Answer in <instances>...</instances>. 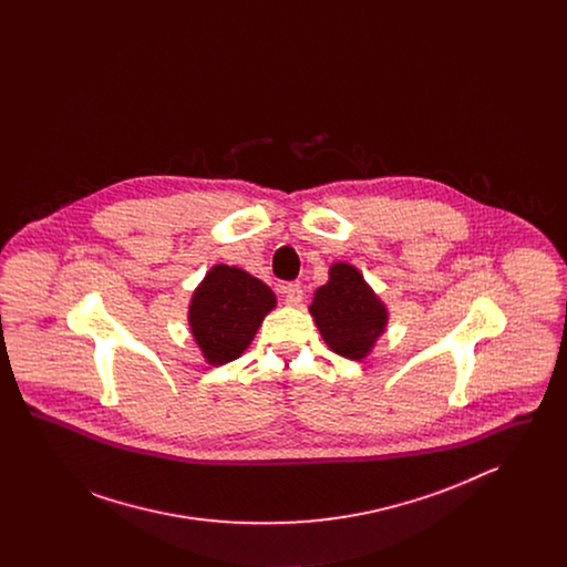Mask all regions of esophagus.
I'll return each mask as SVG.
<instances>
[{
  "mask_svg": "<svg viewBox=\"0 0 567 567\" xmlns=\"http://www.w3.org/2000/svg\"><path fill=\"white\" fill-rule=\"evenodd\" d=\"M280 293L285 297V301L289 303V306H297L299 301H301V297H303V291H301V287L296 285V282H289V285H282L280 287Z\"/></svg>",
  "mask_w": 567,
  "mask_h": 567,
  "instance_id": "34e87169",
  "label": "esophagus"
}]
</instances>
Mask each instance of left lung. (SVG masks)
I'll use <instances>...</instances> for the list:
<instances>
[{
	"label": "left lung",
	"mask_w": 567,
	"mask_h": 567,
	"mask_svg": "<svg viewBox=\"0 0 567 567\" xmlns=\"http://www.w3.org/2000/svg\"><path fill=\"white\" fill-rule=\"evenodd\" d=\"M310 315L324 344L352 361L372 352L389 321L386 306L363 280V274L342 261L329 268V280L317 289Z\"/></svg>",
	"instance_id": "obj_1"
}]
</instances>
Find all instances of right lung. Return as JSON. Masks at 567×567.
<instances>
[{
  "instance_id": "1",
  "label": "right lung",
  "mask_w": 567,
  "mask_h": 567,
  "mask_svg": "<svg viewBox=\"0 0 567 567\" xmlns=\"http://www.w3.org/2000/svg\"><path fill=\"white\" fill-rule=\"evenodd\" d=\"M271 308L276 296L266 282L220 264L193 291L190 333L210 365H225L248 349Z\"/></svg>"
}]
</instances>
